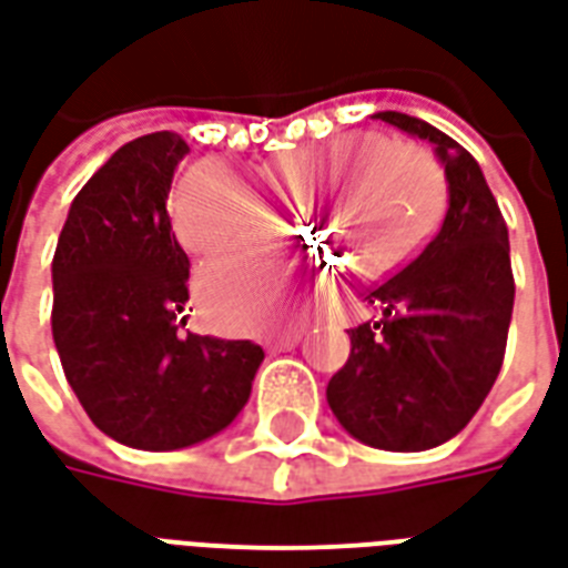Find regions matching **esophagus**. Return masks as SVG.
I'll return each instance as SVG.
<instances>
[{
	"mask_svg": "<svg viewBox=\"0 0 568 568\" xmlns=\"http://www.w3.org/2000/svg\"><path fill=\"white\" fill-rule=\"evenodd\" d=\"M301 344V332H288V334H276V337H267L264 346L271 349V353H285V349H292V346Z\"/></svg>",
	"mask_w": 568,
	"mask_h": 568,
	"instance_id": "34e87169",
	"label": "esophagus"
}]
</instances>
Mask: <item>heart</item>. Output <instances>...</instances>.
<instances>
[{"instance_id":"heart-1","label":"heart","mask_w":568,"mask_h":568,"mask_svg":"<svg viewBox=\"0 0 568 568\" xmlns=\"http://www.w3.org/2000/svg\"><path fill=\"white\" fill-rule=\"evenodd\" d=\"M337 160L345 163L335 174V182L314 189L318 175ZM276 173L297 194L307 191L304 210H316L325 191L341 185L316 212V219L325 224V234L332 236L334 246L362 276L395 271L432 227L444 203V173L435 158L414 142L381 140L374 133H356L288 151L276 163ZM173 222L182 246L197 258H219L236 252L248 246L261 231L255 200L210 163L187 170L179 182ZM200 297L219 320L231 325H248L255 316L252 297L243 292L236 276V264H219L203 271Z\"/></svg>"}]
</instances>
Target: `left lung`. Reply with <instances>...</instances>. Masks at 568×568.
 Wrapping results in <instances>:
<instances>
[{
  "mask_svg": "<svg viewBox=\"0 0 568 568\" xmlns=\"http://www.w3.org/2000/svg\"><path fill=\"white\" fill-rule=\"evenodd\" d=\"M435 145L447 215L417 258L374 285L371 320L328 381L337 423L377 450H432L459 435L499 377L514 310L508 227L477 161L419 118L377 112Z\"/></svg>",
  "mask_w": 568,
  "mask_h": 568,
  "instance_id": "8db88e82",
  "label": "left lung"
}]
</instances>
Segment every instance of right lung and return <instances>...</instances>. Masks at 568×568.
Segmentation results:
<instances>
[{
	"mask_svg": "<svg viewBox=\"0 0 568 568\" xmlns=\"http://www.w3.org/2000/svg\"><path fill=\"white\" fill-rule=\"evenodd\" d=\"M170 130L128 142L88 179L57 240L60 365L93 426L136 450H182L246 407L264 349L185 332L187 255L166 215L179 161Z\"/></svg>",
	"mask_w": 568,
	"mask_h": 568,
	"instance_id": "1",
	"label": "right lung"
}]
</instances>
